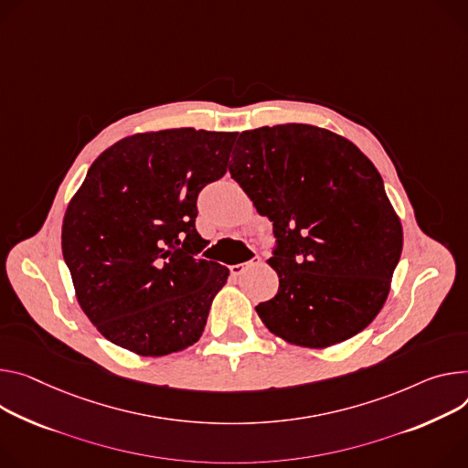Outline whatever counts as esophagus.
<instances>
[{"mask_svg": "<svg viewBox=\"0 0 468 468\" xmlns=\"http://www.w3.org/2000/svg\"><path fill=\"white\" fill-rule=\"evenodd\" d=\"M258 265H261V258H260V256L251 258V260H250V261H246V263L231 265V267H229V271H231V274H233V276H240L246 269H250V267H258Z\"/></svg>", "mask_w": 468, "mask_h": 468, "instance_id": "esophagus-1", "label": "esophagus"}]
</instances>
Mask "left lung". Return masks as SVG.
Listing matches in <instances>:
<instances>
[{
  "label": "left lung",
  "mask_w": 468,
  "mask_h": 468,
  "mask_svg": "<svg viewBox=\"0 0 468 468\" xmlns=\"http://www.w3.org/2000/svg\"><path fill=\"white\" fill-rule=\"evenodd\" d=\"M231 177L272 222L274 299L256 306L285 342L330 347L364 330L385 304L403 229L371 160L312 124L239 136Z\"/></svg>",
  "instance_id": "8db88e82"
}]
</instances>
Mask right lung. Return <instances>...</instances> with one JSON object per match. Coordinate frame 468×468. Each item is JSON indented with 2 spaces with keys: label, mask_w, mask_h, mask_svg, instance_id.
Instances as JSON below:
<instances>
[{
  "label": "right lung",
  "mask_w": 468,
  "mask_h": 468,
  "mask_svg": "<svg viewBox=\"0 0 468 468\" xmlns=\"http://www.w3.org/2000/svg\"><path fill=\"white\" fill-rule=\"evenodd\" d=\"M237 133L122 138L90 167L61 229L78 303L112 344L164 356L196 344L229 271L199 260L197 196L228 172Z\"/></svg>",
  "instance_id": "right-lung-1"
}]
</instances>
